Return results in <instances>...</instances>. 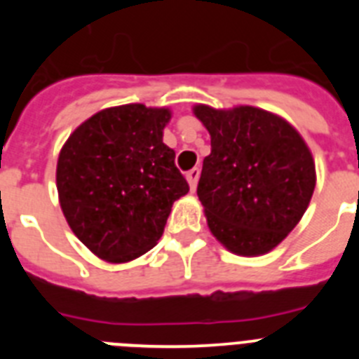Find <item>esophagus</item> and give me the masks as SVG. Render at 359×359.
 Masks as SVG:
<instances>
[{
  "label": "esophagus",
  "instance_id": "34e87169",
  "mask_svg": "<svg viewBox=\"0 0 359 359\" xmlns=\"http://www.w3.org/2000/svg\"><path fill=\"white\" fill-rule=\"evenodd\" d=\"M198 180H199V167H194V169H190L189 172H187V182H189L190 190H192V192H194V190H196V185H198Z\"/></svg>",
  "mask_w": 359,
  "mask_h": 359
}]
</instances>
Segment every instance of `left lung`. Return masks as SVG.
<instances>
[{
  "label": "left lung",
  "mask_w": 359,
  "mask_h": 359,
  "mask_svg": "<svg viewBox=\"0 0 359 359\" xmlns=\"http://www.w3.org/2000/svg\"><path fill=\"white\" fill-rule=\"evenodd\" d=\"M210 133L198 198L210 231L237 255H262L286 239L315 190V161L297 129L252 106L194 107Z\"/></svg>",
  "instance_id": "left-lung-1"
}]
</instances>
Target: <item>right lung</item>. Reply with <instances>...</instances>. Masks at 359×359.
Instances as JSON below:
<instances>
[{
	"label": "right lung",
	"instance_id": "1",
	"mask_svg": "<svg viewBox=\"0 0 359 359\" xmlns=\"http://www.w3.org/2000/svg\"><path fill=\"white\" fill-rule=\"evenodd\" d=\"M167 107L126 104L81 123L57 161V192L73 233L107 262H128L158 243L172 203L189 192L163 144Z\"/></svg>",
	"mask_w": 359,
	"mask_h": 359
}]
</instances>
